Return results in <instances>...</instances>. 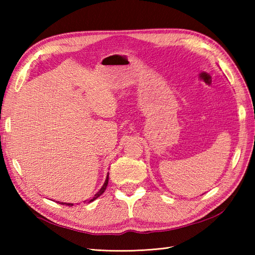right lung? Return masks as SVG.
Returning a JSON list of instances; mask_svg holds the SVG:
<instances>
[{
    "instance_id": "add662e5",
    "label": "right lung",
    "mask_w": 255,
    "mask_h": 255,
    "mask_svg": "<svg viewBox=\"0 0 255 255\" xmlns=\"http://www.w3.org/2000/svg\"><path fill=\"white\" fill-rule=\"evenodd\" d=\"M107 184H108V175H107V177H106V180H105V183H104V185H103L102 186V188L100 189V191L99 192H97V194L95 195V196L93 197V198H92V199H90L89 200V203H91V202H93V200L94 199H96L97 197H100L101 196V195L103 194V193H104L105 192V189H106V187H107ZM59 203V202H58ZM59 204H61V205H66V206H73V204H67V203H59Z\"/></svg>"
}]
</instances>
